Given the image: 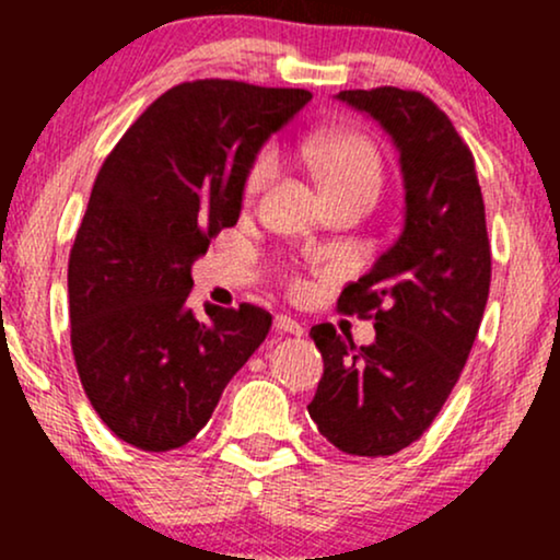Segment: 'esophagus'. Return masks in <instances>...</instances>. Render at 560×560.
<instances>
[{
  "label": "esophagus",
  "instance_id": "1",
  "mask_svg": "<svg viewBox=\"0 0 560 560\" xmlns=\"http://www.w3.org/2000/svg\"><path fill=\"white\" fill-rule=\"evenodd\" d=\"M273 329L279 334H292V337H300V334H302L300 320H294L292 316H284V313L273 318Z\"/></svg>",
  "mask_w": 560,
  "mask_h": 560
}]
</instances>
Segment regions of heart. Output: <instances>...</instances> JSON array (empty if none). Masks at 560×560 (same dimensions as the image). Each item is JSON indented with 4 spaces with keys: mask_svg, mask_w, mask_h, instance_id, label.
Masks as SVG:
<instances>
[{
    "mask_svg": "<svg viewBox=\"0 0 560 560\" xmlns=\"http://www.w3.org/2000/svg\"><path fill=\"white\" fill-rule=\"evenodd\" d=\"M305 158L324 186L329 202L347 197H365L374 202L382 189V158L376 147L358 133H320L305 147ZM279 173L276 147H262L244 178V197L253 202L271 186Z\"/></svg>",
    "mask_w": 560,
    "mask_h": 560,
    "instance_id": "heart-1",
    "label": "heart"
}]
</instances>
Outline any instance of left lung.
Returning a JSON list of instances; mask_svg holds the SVG:
<instances>
[{"label":"left lung","instance_id":"left-lung-1","mask_svg":"<svg viewBox=\"0 0 560 560\" xmlns=\"http://www.w3.org/2000/svg\"><path fill=\"white\" fill-rule=\"evenodd\" d=\"M337 100L378 120L400 152L405 226L337 307L374 318L355 347L331 324L311 337L324 358L307 413L347 455H395L432 427L458 382L490 294V240L474 155L429 96L397 86Z\"/></svg>","mask_w":560,"mask_h":560}]
</instances>
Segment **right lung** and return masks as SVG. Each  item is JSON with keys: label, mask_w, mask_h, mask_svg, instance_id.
<instances>
[{"label": "right lung", "mask_w": 560, "mask_h": 560, "mask_svg": "<svg viewBox=\"0 0 560 560\" xmlns=\"http://www.w3.org/2000/svg\"><path fill=\"white\" fill-rule=\"evenodd\" d=\"M305 89L178 83L105 158L68 260L70 345L83 392L128 445L165 453L195 440L271 313L186 300L191 262L240 221L244 178Z\"/></svg>", "instance_id": "right-lung-1"}]
</instances>
